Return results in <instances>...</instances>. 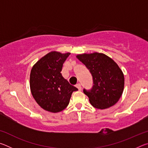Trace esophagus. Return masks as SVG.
I'll return each instance as SVG.
<instances>
[{
  "label": "esophagus",
  "mask_w": 148,
  "mask_h": 148,
  "mask_svg": "<svg viewBox=\"0 0 148 148\" xmlns=\"http://www.w3.org/2000/svg\"><path fill=\"white\" fill-rule=\"evenodd\" d=\"M76 87H77V89H78L79 91H81V90H82V86H81V84H76Z\"/></svg>",
  "instance_id": "esophagus-1"
}]
</instances>
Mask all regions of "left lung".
Wrapping results in <instances>:
<instances>
[{
    "instance_id": "1",
    "label": "left lung",
    "mask_w": 148,
    "mask_h": 148,
    "mask_svg": "<svg viewBox=\"0 0 148 148\" xmlns=\"http://www.w3.org/2000/svg\"><path fill=\"white\" fill-rule=\"evenodd\" d=\"M92 76L91 89H84L91 104L96 108H108L118 102L124 89V75L113 59L104 53L77 55Z\"/></svg>"
}]
</instances>
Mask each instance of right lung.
<instances>
[{"mask_svg": "<svg viewBox=\"0 0 148 148\" xmlns=\"http://www.w3.org/2000/svg\"><path fill=\"white\" fill-rule=\"evenodd\" d=\"M70 53L49 52L37 61L30 74L32 97L42 108L53 113L64 110L77 89L62 77V64Z\"/></svg>", "mask_w": 148, "mask_h": 148, "instance_id": "right-lung-1", "label": "right lung"}]
</instances>
